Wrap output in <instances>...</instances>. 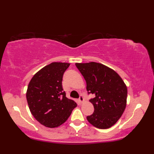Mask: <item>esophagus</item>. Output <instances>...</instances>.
Wrapping results in <instances>:
<instances>
[{
    "label": "esophagus",
    "mask_w": 154,
    "mask_h": 154,
    "mask_svg": "<svg viewBox=\"0 0 154 154\" xmlns=\"http://www.w3.org/2000/svg\"><path fill=\"white\" fill-rule=\"evenodd\" d=\"M79 100V102H80V103H83V102H84V98H83V95H80Z\"/></svg>",
    "instance_id": "obj_1"
}]
</instances>
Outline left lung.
<instances>
[{"mask_svg":"<svg viewBox=\"0 0 154 154\" xmlns=\"http://www.w3.org/2000/svg\"><path fill=\"white\" fill-rule=\"evenodd\" d=\"M75 65L85 79L88 93L95 95L89 101L94 112L87 116L90 124L100 129H107L115 124L126 106L127 87L115 71L96 62Z\"/></svg>","mask_w":154,"mask_h":154,"instance_id":"1","label":"left lung"}]
</instances>
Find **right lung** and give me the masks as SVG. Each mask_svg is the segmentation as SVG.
<instances>
[{
    "mask_svg": "<svg viewBox=\"0 0 154 154\" xmlns=\"http://www.w3.org/2000/svg\"><path fill=\"white\" fill-rule=\"evenodd\" d=\"M70 63L53 62L35 73L28 84L26 99L36 120L48 128L61 126L77 106L67 99L62 88V78Z\"/></svg>",
    "mask_w": 154,
    "mask_h": 154,
    "instance_id": "right-lung-1",
    "label": "right lung"
}]
</instances>
